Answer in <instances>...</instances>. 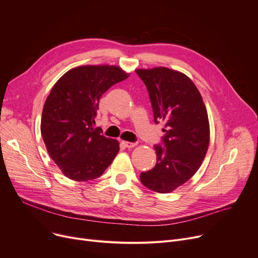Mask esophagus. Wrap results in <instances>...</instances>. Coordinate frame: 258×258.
<instances>
[{
	"mask_svg": "<svg viewBox=\"0 0 258 258\" xmlns=\"http://www.w3.org/2000/svg\"><path fill=\"white\" fill-rule=\"evenodd\" d=\"M122 144L125 148H128V149L134 148L136 146V143H130V142H122Z\"/></svg>",
	"mask_w": 258,
	"mask_h": 258,
	"instance_id": "1",
	"label": "esophagus"
}]
</instances>
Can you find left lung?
I'll list each match as a JSON object with an SVG mask.
<instances>
[{
  "mask_svg": "<svg viewBox=\"0 0 258 258\" xmlns=\"http://www.w3.org/2000/svg\"><path fill=\"white\" fill-rule=\"evenodd\" d=\"M147 86L155 123L162 120L163 146L156 145L157 162L141 174L151 190L168 194L196 172L209 146V120L200 92L183 73L168 68L135 70Z\"/></svg>",
  "mask_w": 258,
  "mask_h": 258,
  "instance_id": "8db88e82",
  "label": "left lung"
}]
</instances>
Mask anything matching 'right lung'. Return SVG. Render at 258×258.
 <instances>
[{
	"mask_svg": "<svg viewBox=\"0 0 258 258\" xmlns=\"http://www.w3.org/2000/svg\"><path fill=\"white\" fill-rule=\"evenodd\" d=\"M128 77L116 66H82L54 84L43 105L40 132L48 153L68 178L94 180L118 153V142L94 125L101 96Z\"/></svg>",
	"mask_w": 258,
	"mask_h": 258,
	"instance_id": "add662e5",
	"label": "right lung"
}]
</instances>
